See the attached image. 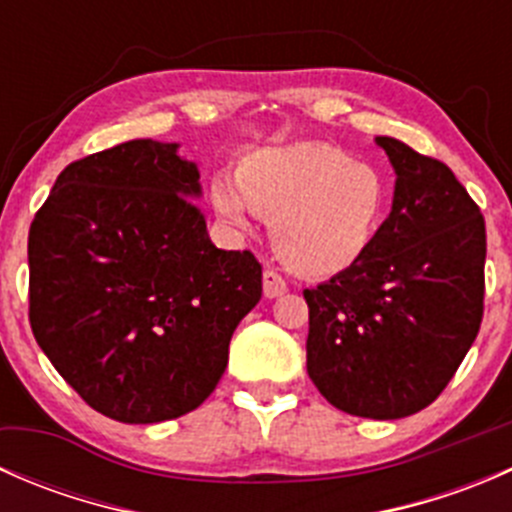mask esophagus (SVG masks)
<instances>
[{
	"mask_svg": "<svg viewBox=\"0 0 512 512\" xmlns=\"http://www.w3.org/2000/svg\"><path fill=\"white\" fill-rule=\"evenodd\" d=\"M262 292H265L267 299L282 297L287 292V282L275 270H265L262 272Z\"/></svg>",
	"mask_w": 512,
	"mask_h": 512,
	"instance_id": "esophagus-1",
	"label": "esophagus"
}]
</instances>
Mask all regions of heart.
Listing matches in <instances>:
<instances>
[{
	"mask_svg": "<svg viewBox=\"0 0 512 512\" xmlns=\"http://www.w3.org/2000/svg\"><path fill=\"white\" fill-rule=\"evenodd\" d=\"M389 203V183L374 163L317 141L245 153L235 180H210V205L227 230L245 235L255 213L270 218L277 257L307 277L354 267L374 245Z\"/></svg>",
	"mask_w": 512,
	"mask_h": 512,
	"instance_id": "b5f03b06",
	"label": "heart"
}]
</instances>
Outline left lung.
Listing matches in <instances>:
<instances>
[{"label": "left lung", "mask_w": 512, "mask_h": 512, "mask_svg": "<svg viewBox=\"0 0 512 512\" xmlns=\"http://www.w3.org/2000/svg\"><path fill=\"white\" fill-rule=\"evenodd\" d=\"M394 203L371 250L314 289L307 374L339 411L404 418L438 399L483 319L485 223L441 160L376 136Z\"/></svg>", "instance_id": "1"}]
</instances>
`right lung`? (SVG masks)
<instances>
[{
	"mask_svg": "<svg viewBox=\"0 0 512 512\" xmlns=\"http://www.w3.org/2000/svg\"><path fill=\"white\" fill-rule=\"evenodd\" d=\"M200 193L178 143L141 138L66 165L29 230L36 344L113 421L198 409L262 297L255 255L210 242Z\"/></svg>",
	"mask_w": 512,
	"mask_h": 512,
	"instance_id": "1",
	"label": "right lung"
}]
</instances>
